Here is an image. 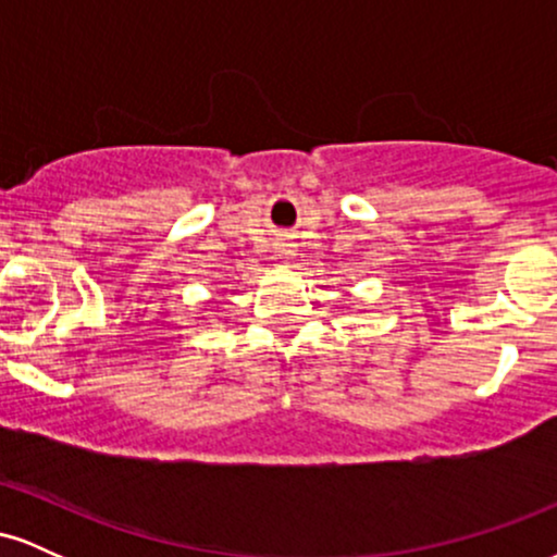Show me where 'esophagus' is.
Listing matches in <instances>:
<instances>
[{"instance_id":"esophagus-1","label":"esophagus","mask_w":557,"mask_h":557,"mask_svg":"<svg viewBox=\"0 0 557 557\" xmlns=\"http://www.w3.org/2000/svg\"><path fill=\"white\" fill-rule=\"evenodd\" d=\"M293 253H296V251H293V243H280V246H277V257L280 259H290Z\"/></svg>"}]
</instances>
